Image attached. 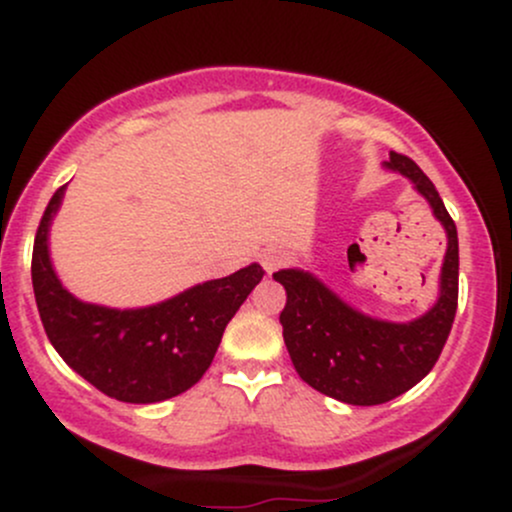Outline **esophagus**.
Segmentation results:
<instances>
[{
	"mask_svg": "<svg viewBox=\"0 0 512 512\" xmlns=\"http://www.w3.org/2000/svg\"><path fill=\"white\" fill-rule=\"evenodd\" d=\"M286 260H289V257H286V252L284 250H279V248H267L262 252V267H264V272L267 274H272V272H276V269H281L286 264Z\"/></svg>",
	"mask_w": 512,
	"mask_h": 512,
	"instance_id": "34e87169",
	"label": "esophagus"
}]
</instances>
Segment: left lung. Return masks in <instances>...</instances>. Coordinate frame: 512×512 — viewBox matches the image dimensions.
I'll use <instances>...</instances> for the list:
<instances>
[{"mask_svg": "<svg viewBox=\"0 0 512 512\" xmlns=\"http://www.w3.org/2000/svg\"><path fill=\"white\" fill-rule=\"evenodd\" d=\"M387 168L414 182L448 233L440 296L426 315L411 322H385L346 305L313 274L281 269L274 274L286 289L279 320L293 368L322 395L356 407L390 402L431 373L457 313L460 248L457 228L436 185L409 156L392 151Z\"/></svg>", "mask_w": 512, "mask_h": 512, "instance_id": "left-lung-1", "label": "left lung"}]
</instances>
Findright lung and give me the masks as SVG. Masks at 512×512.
Instances as JSON below:
<instances>
[{
    "instance_id": "right-lung-1",
    "label": "right lung",
    "mask_w": 512,
    "mask_h": 512,
    "mask_svg": "<svg viewBox=\"0 0 512 512\" xmlns=\"http://www.w3.org/2000/svg\"><path fill=\"white\" fill-rule=\"evenodd\" d=\"M64 185L40 219L33 243V291L45 334L69 368L103 395L154 404L190 390L214 361L223 330L262 281L260 264L204 281L158 305L115 310L81 303L57 279L48 231Z\"/></svg>"
}]
</instances>
